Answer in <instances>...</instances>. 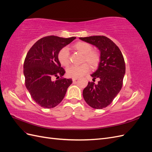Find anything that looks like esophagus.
<instances>
[{"instance_id": "obj_1", "label": "esophagus", "mask_w": 152, "mask_h": 152, "mask_svg": "<svg viewBox=\"0 0 152 152\" xmlns=\"http://www.w3.org/2000/svg\"><path fill=\"white\" fill-rule=\"evenodd\" d=\"M78 79V78H72V80L74 82V81H75V80H77Z\"/></svg>"}]
</instances>
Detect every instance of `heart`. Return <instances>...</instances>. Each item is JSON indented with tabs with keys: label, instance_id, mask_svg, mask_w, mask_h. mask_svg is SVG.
Wrapping results in <instances>:
<instances>
[{
	"label": "heart",
	"instance_id": "1",
	"mask_svg": "<svg viewBox=\"0 0 152 152\" xmlns=\"http://www.w3.org/2000/svg\"><path fill=\"white\" fill-rule=\"evenodd\" d=\"M73 48L83 54L82 63H88L92 68L97 67L100 61V55L96 50H93V46L86 42H78L73 45ZM58 59L63 66L66 67L70 64V53L66 48H62L58 54ZM87 63L80 66H72L66 70L67 75L70 77L78 78L88 73L90 68Z\"/></svg>",
	"mask_w": 152,
	"mask_h": 152
}]
</instances>
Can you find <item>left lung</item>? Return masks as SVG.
I'll use <instances>...</instances> for the list:
<instances>
[{"mask_svg":"<svg viewBox=\"0 0 152 152\" xmlns=\"http://www.w3.org/2000/svg\"><path fill=\"white\" fill-rule=\"evenodd\" d=\"M80 40L93 44L100 50L98 68L91 75L93 80L89 82L83 90V97L91 107L102 109L111 104L121 90L126 73V65L120 49L105 36L96 35L80 37Z\"/></svg>","mask_w":152,"mask_h":152,"instance_id":"left-lung-1","label":"left lung"}]
</instances>
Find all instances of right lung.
Here are the masks:
<instances>
[{"label":"right lung","instance_id":"add662e5","mask_svg":"<svg viewBox=\"0 0 152 152\" xmlns=\"http://www.w3.org/2000/svg\"><path fill=\"white\" fill-rule=\"evenodd\" d=\"M75 39L44 37L37 41L27 53L23 65L25 86L31 98L41 107L52 108L60 103L72 84V79L62 77L65 71L61 67L58 54ZM54 77L60 79L54 81Z\"/></svg>","mask_w":152,"mask_h":152}]
</instances>
